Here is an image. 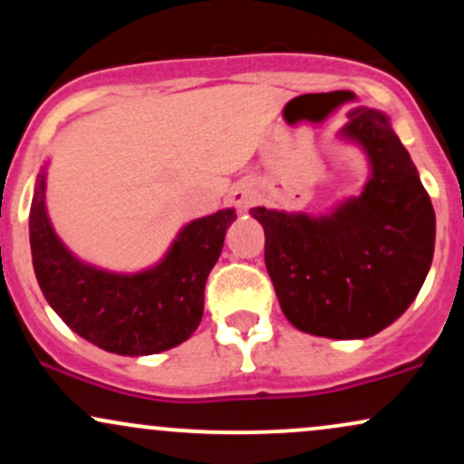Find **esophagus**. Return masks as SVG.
I'll use <instances>...</instances> for the list:
<instances>
[{
    "label": "esophagus",
    "mask_w": 464,
    "mask_h": 464,
    "mask_svg": "<svg viewBox=\"0 0 464 464\" xmlns=\"http://www.w3.org/2000/svg\"><path fill=\"white\" fill-rule=\"evenodd\" d=\"M231 200L236 202V207H237L239 211H246L248 207L253 205L255 200H257V191H255L253 185L242 183V185H237V188L231 191Z\"/></svg>",
    "instance_id": "obj_1"
}]
</instances>
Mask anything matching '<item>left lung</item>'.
<instances>
[{"label":"left lung","instance_id":"obj_1","mask_svg":"<svg viewBox=\"0 0 464 464\" xmlns=\"http://www.w3.org/2000/svg\"><path fill=\"white\" fill-rule=\"evenodd\" d=\"M343 137L358 141L371 179L334 214L255 207L266 268L285 318L323 338H369L417 299L434 255L436 216L428 191L384 113L353 109Z\"/></svg>","mask_w":464,"mask_h":464}]
</instances>
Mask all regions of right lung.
<instances>
[{"mask_svg":"<svg viewBox=\"0 0 464 464\" xmlns=\"http://www.w3.org/2000/svg\"><path fill=\"white\" fill-rule=\"evenodd\" d=\"M236 211L189 222L154 268L117 275L82 264L56 237L45 211V172L30 207V248L41 292L58 316L95 347L120 355L161 353L200 324L205 284Z\"/></svg>","mask_w":464,"mask_h":464,"instance_id":"right-lung-1","label":"right lung"}]
</instances>
